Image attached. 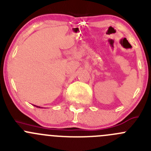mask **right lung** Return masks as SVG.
Here are the masks:
<instances>
[{
    "label": "right lung",
    "instance_id": "obj_1",
    "mask_svg": "<svg viewBox=\"0 0 151 151\" xmlns=\"http://www.w3.org/2000/svg\"><path fill=\"white\" fill-rule=\"evenodd\" d=\"M34 106H36L37 108H40V107H39V106H37V105H34Z\"/></svg>",
    "mask_w": 151,
    "mask_h": 151
}]
</instances>
